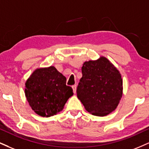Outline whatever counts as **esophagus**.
<instances>
[{
  "instance_id": "34e87169",
  "label": "esophagus",
  "mask_w": 149,
  "mask_h": 149,
  "mask_svg": "<svg viewBox=\"0 0 149 149\" xmlns=\"http://www.w3.org/2000/svg\"><path fill=\"white\" fill-rule=\"evenodd\" d=\"M76 87H77V86L76 85H74L72 86V89H73V93H74V94L76 92Z\"/></svg>"
}]
</instances>
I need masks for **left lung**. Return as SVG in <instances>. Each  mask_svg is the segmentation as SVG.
Returning a JSON list of instances; mask_svg holds the SVG:
<instances>
[{
	"label": "left lung",
	"instance_id": "1",
	"mask_svg": "<svg viewBox=\"0 0 149 149\" xmlns=\"http://www.w3.org/2000/svg\"><path fill=\"white\" fill-rule=\"evenodd\" d=\"M82 74L77 96L85 110L98 116L113 112L123 94V80L119 70L101 56L96 60L84 62Z\"/></svg>",
	"mask_w": 149,
	"mask_h": 149
}]
</instances>
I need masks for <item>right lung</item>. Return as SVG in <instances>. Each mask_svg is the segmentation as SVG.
<instances>
[{
  "mask_svg": "<svg viewBox=\"0 0 149 149\" xmlns=\"http://www.w3.org/2000/svg\"><path fill=\"white\" fill-rule=\"evenodd\" d=\"M66 82L65 76L53 66L35 70L25 84L26 97L34 112L49 117L63 110L73 95L72 88Z\"/></svg>",
  "mask_w": 149,
  "mask_h": 149,
  "instance_id": "obj_1",
  "label": "right lung"
}]
</instances>
